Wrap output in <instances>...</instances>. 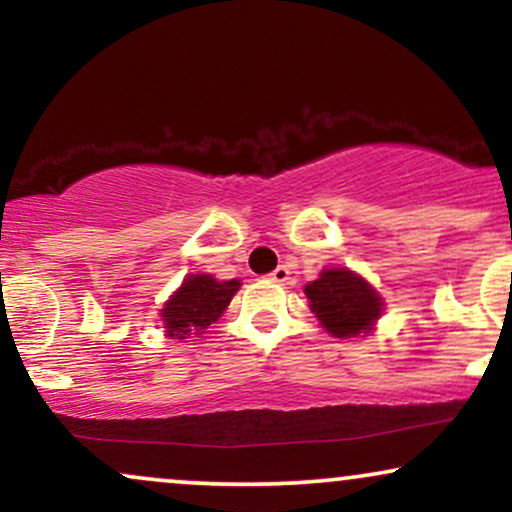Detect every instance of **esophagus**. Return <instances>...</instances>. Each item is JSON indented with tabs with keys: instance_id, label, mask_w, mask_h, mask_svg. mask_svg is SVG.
Instances as JSON below:
<instances>
[{
	"instance_id": "1",
	"label": "esophagus",
	"mask_w": 512,
	"mask_h": 512,
	"mask_svg": "<svg viewBox=\"0 0 512 512\" xmlns=\"http://www.w3.org/2000/svg\"><path fill=\"white\" fill-rule=\"evenodd\" d=\"M289 267H284V264H279V267L274 269L272 274H269V279L276 281V284H284V281H289Z\"/></svg>"
}]
</instances>
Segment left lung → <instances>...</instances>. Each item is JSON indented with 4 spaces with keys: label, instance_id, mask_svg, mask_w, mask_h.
Returning <instances> with one entry per match:
<instances>
[{
    "label": "left lung",
    "instance_id": "left-lung-1",
    "mask_svg": "<svg viewBox=\"0 0 512 512\" xmlns=\"http://www.w3.org/2000/svg\"><path fill=\"white\" fill-rule=\"evenodd\" d=\"M305 296L317 320L334 337L370 332L383 310L378 293L349 269H325L320 279L305 286Z\"/></svg>",
    "mask_w": 512,
    "mask_h": 512
}]
</instances>
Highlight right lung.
<instances>
[{"instance_id": "right-lung-1", "label": "right lung", "mask_w": 512, "mask_h": 512, "mask_svg": "<svg viewBox=\"0 0 512 512\" xmlns=\"http://www.w3.org/2000/svg\"><path fill=\"white\" fill-rule=\"evenodd\" d=\"M238 289L240 281L236 279L216 281L209 274L187 276L161 313L168 337L187 339L202 334L211 322L219 320Z\"/></svg>"}]
</instances>
